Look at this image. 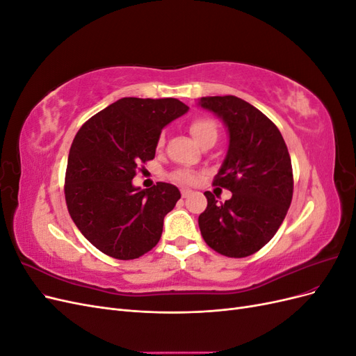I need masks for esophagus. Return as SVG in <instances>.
Listing matches in <instances>:
<instances>
[{"label": "esophagus", "instance_id": "obj_1", "mask_svg": "<svg viewBox=\"0 0 356 356\" xmlns=\"http://www.w3.org/2000/svg\"><path fill=\"white\" fill-rule=\"evenodd\" d=\"M191 195V190H188V188H182L181 190V196L182 197H188Z\"/></svg>", "mask_w": 356, "mask_h": 356}]
</instances>
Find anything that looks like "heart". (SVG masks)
Segmentation results:
<instances>
[{
	"label": "heart",
	"mask_w": 356,
	"mask_h": 356,
	"mask_svg": "<svg viewBox=\"0 0 356 356\" xmlns=\"http://www.w3.org/2000/svg\"><path fill=\"white\" fill-rule=\"evenodd\" d=\"M190 132L193 136H195L196 141L202 144L204 139L218 136V126L212 120V118L199 117L190 123ZM163 145H165V135H160L157 139V148H161ZM170 179L178 182V184L191 186L197 181V175L188 169H178L175 172H172Z\"/></svg>",
	"instance_id": "heart-1"
}]
</instances>
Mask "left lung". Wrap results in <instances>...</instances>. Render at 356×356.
Wrapping results in <instances>:
<instances>
[{
    "label": "left lung",
    "instance_id": "obj_1",
    "mask_svg": "<svg viewBox=\"0 0 356 356\" xmlns=\"http://www.w3.org/2000/svg\"><path fill=\"white\" fill-rule=\"evenodd\" d=\"M200 105L229 129L227 157L212 184L233 193L224 203L204 193L208 207L199 215L202 238L221 255L250 257L276 234L293 200L288 148L276 124L250 102L225 95L207 96Z\"/></svg>",
    "mask_w": 356,
    "mask_h": 356
}]
</instances>
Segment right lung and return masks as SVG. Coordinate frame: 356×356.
Here are the masks:
<instances>
[{"label":"right lung","instance_id":"right-lung-1","mask_svg":"<svg viewBox=\"0 0 356 356\" xmlns=\"http://www.w3.org/2000/svg\"><path fill=\"white\" fill-rule=\"evenodd\" d=\"M187 110L174 98H122L75 135L63 191L72 221L101 252L134 260L160 241L181 193L168 182L139 190L132 179L154 159L161 129Z\"/></svg>","mask_w":356,"mask_h":356}]
</instances>
